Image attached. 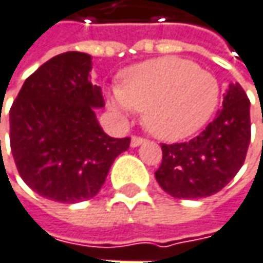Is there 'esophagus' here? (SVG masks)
Listing matches in <instances>:
<instances>
[{
	"label": "esophagus",
	"mask_w": 263,
	"mask_h": 263,
	"mask_svg": "<svg viewBox=\"0 0 263 263\" xmlns=\"http://www.w3.org/2000/svg\"><path fill=\"white\" fill-rule=\"evenodd\" d=\"M145 141H146V139H143L141 136H133V138H132V146H133V148H135V146H139V145H142Z\"/></svg>",
	"instance_id": "34e87169"
}]
</instances>
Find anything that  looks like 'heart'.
I'll use <instances>...</instances> for the list:
<instances>
[{"mask_svg": "<svg viewBox=\"0 0 263 263\" xmlns=\"http://www.w3.org/2000/svg\"><path fill=\"white\" fill-rule=\"evenodd\" d=\"M218 102L216 78L196 64L163 57L128 67L109 107L120 117L143 112L145 127L163 141L192 136L210 120Z\"/></svg>", "mask_w": 263, "mask_h": 263, "instance_id": "b5f03b06", "label": "heart"}]
</instances>
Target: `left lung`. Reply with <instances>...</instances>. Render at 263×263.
<instances>
[{"label": "left lung", "instance_id": "left-lung-1", "mask_svg": "<svg viewBox=\"0 0 263 263\" xmlns=\"http://www.w3.org/2000/svg\"><path fill=\"white\" fill-rule=\"evenodd\" d=\"M250 100L231 84L216 120L192 141L161 143L156 171L160 187L177 199H199L220 192L244 164L250 143Z\"/></svg>", "mask_w": 263, "mask_h": 263}]
</instances>
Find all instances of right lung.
<instances>
[{
    "label": "right lung",
    "instance_id": "add662e5",
    "mask_svg": "<svg viewBox=\"0 0 263 263\" xmlns=\"http://www.w3.org/2000/svg\"><path fill=\"white\" fill-rule=\"evenodd\" d=\"M89 71L88 53H60L29 76L10 109V146L21 178L61 203L96 196L114 160L130 146V138H110L97 121L94 107L104 100Z\"/></svg>",
    "mask_w": 263,
    "mask_h": 263
}]
</instances>
